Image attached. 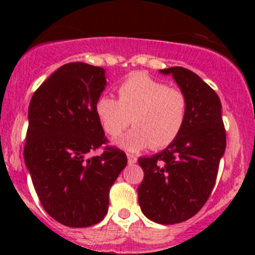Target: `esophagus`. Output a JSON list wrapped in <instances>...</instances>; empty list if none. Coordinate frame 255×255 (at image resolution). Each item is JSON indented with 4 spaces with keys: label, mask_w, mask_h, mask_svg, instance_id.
<instances>
[{
    "label": "esophagus",
    "mask_w": 255,
    "mask_h": 255,
    "mask_svg": "<svg viewBox=\"0 0 255 255\" xmlns=\"http://www.w3.org/2000/svg\"><path fill=\"white\" fill-rule=\"evenodd\" d=\"M136 161H138V155L132 154V153H128V162H129V164H134Z\"/></svg>",
    "instance_id": "esophagus-1"
}]
</instances>
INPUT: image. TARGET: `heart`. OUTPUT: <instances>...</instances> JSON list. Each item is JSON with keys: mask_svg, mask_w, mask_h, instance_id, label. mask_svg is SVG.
I'll use <instances>...</instances> for the list:
<instances>
[{"mask_svg": "<svg viewBox=\"0 0 255 255\" xmlns=\"http://www.w3.org/2000/svg\"><path fill=\"white\" fill-rule=\"evenodd\" d=\"M119 100L101 96L96 112L106 134L119 136L129 126L131 130L116 141L126 150L152 147L162 149L179 138L189 114L188 94L181 88L134 73L117 87Z\"/></svg>", "mask_w": 255, "mask_h": 255, "instance_id": "obj_1", "label": "heart"}]
</instances>
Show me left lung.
<instances>
[{
    "mask_svg": "<svg viewBox=\"0 0 255 255\" xmlns=\"http://www.w3.org/2000/svg\"><path fill=\"white\" fill-rule=\"evenodd\" d=\"M161 73L172 74L188 94L189 114L176 140L138 159L144 171L138 198L150 221L173 225L197 215L208 200L226 148V130L217 93L197 74L179 66Z\"/></svg>",
    "mask_w": 255,
    "mask_h": 255,
    "instance_id": "1",
    "label": "left lung"
}]
</instances>
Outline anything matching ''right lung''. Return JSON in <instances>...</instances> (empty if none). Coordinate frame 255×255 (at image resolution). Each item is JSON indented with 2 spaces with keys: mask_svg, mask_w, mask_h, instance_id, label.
Wrapping results in <instances>:
<instances>
[{
  "mask_svg": "<svg viewBox=\"0 0 255 255\" xmlns=\"http://www.w3.org/2000/svg\"><path fill=\"white\" fill-rule=\"evenodd\" d=\"M105 70L84 62L61 66L29 105L24 159L39 202L57 222L89 227L105 218L110 189L128 164L124 150L107 145L96 112ZM98 147L100 156H89Z\"/></svg>",
  "mask_w": 255,
  "mask_h": 255,
  "instance_id": "1",
  "label": "right lung"
}]
</instances>
